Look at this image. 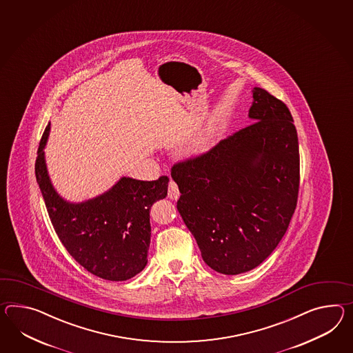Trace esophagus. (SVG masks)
Segmentation results:
<instances>
[{"mask_svg":"<svg viewBox=\"0 0 353 353\" xmlns=\"http://www.w3.org/2000/svg\"><path fill=\"white\" fill-rule=\"evenodd\" d=\"M168 198L172 199V200H177L180 198V190L174 181H171L168 185Z\"/></svg>","mask_w":353,"mask_h":353,"instance_id":"34e87169","label":"esophagus"}]
</instances>
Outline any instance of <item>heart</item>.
<instances>
[{
    "label": "heart",
    "mask_w": 353,
    "mask_h": 353,
    "mask_svg": "<svg viewBox=\"0 0 353 353\" xmlns=\"http://www.w3.org/2000/svg\"><path fill=\"white\" fill-rule=\"evenodd\" d=\"M218 131H219L218 122H215V121L209 122L204 131L191 143V145H190L191 154L200 155L204 154L205 152H208L209 148L212 146V143H213L215 137L218 135Z\"/></svg>",
    "instance_id": "heart-1"
}]
</instances>
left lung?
<instances>
[{
    "label": "left lung",
    "mask_w": 353,
    "mask_h": 353,
    "mask_svg": "<svg viewBox=\"0 0 353 353\" xmlns=\"http://www.w3.org/2000/svg\"><path fill=\"white\" fill-rule=\"evenodd\" d=\"M254 122L210 152L174 164L177 209L215 272L260 265L282 240L300 185L299 138L287 105L255 86Z\"/></svg>",
    "instance_id": "obj_1"
}]
</instances>
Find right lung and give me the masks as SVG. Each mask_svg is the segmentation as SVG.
<instances>
[{
  "instance_id": "obj_1",
  "label": "right lung",
  "mask_w": 353,
  "mask_h": 353,
  "mask_svg": "<svg viewBox=\"0 0 353 353\" xmlns=\"http://www.w3.org/2000/svg\"><path fill=\"white\" fill-rule=\"evenodd\" d=\"M50 130L51 123L39 143L35 177L59 239L92 274L114 282L135 276L148 263L152 230L149 210L157 200L167 196L170 179L121 177L95 198L68 201L54 189L47 170L44 148Z\"/></svg>"
}]
</instances>
